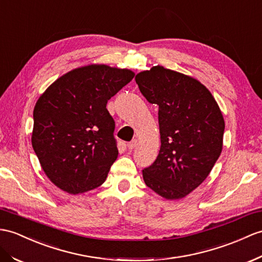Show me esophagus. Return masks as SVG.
I'll return each instance as SVG.
<instances>
[{
    "mask_svg": "<svg viewBox=\"0 0 262 262\" xmlns=\"http://www.w3.org/2000/svg\"><path fill=\"white\" fill-rule=\"evenodd\" d=\"M137 143H138L137 140H132V141H130L129 143H127V148H129V150L135 149L136 146H137Z\"/></svg>",
    "mask_w": 262,
    "mask_h": 262,
    "instance_id": "34e87169",
    "label": "esophagus"
}]
</instances>
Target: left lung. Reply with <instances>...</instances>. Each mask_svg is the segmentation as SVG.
Returning a JSON list of instances; mask_svg holds the SVG:
<instances>
[{
    "label": "left lung",
    "mask_w": 262,
    "mask_h": 262,
    "mask_svg": "<svg viewBox=\"0 0 262 262\" xmlns=\"http://www.w3.org/2000/svg\"><path fill=\"white\" fill-rule=\"evenodd\" d=\"M146 101L159 106L161 146L142 170L146 186L169 200L181 199L206 180L222 150L225 120L201 83L163 67L137 74Z\"/></svg>",
    "instance_id": "left-lung-1"
}]
</instances>
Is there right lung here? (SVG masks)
<instances>
[{
    "label": "right lung",
    "instance_id": "right-lung-1",
    "mask_svg": "<svg viewBox=\"0 0 262 262\" xmlns=\"http://www.w3.org/2000/svg\"><path fill=\"white\" fill-rule=\"evenodd\" d=\"M133 76L126 69L82 67L62 75L37 100L32 146L56 187L78 194L105 181L119 155L106 103Z\"/></svg>",
    "mask_w": 262,
    "mask_h": 262
}]
</instances>
